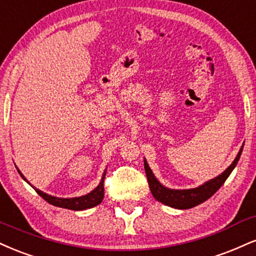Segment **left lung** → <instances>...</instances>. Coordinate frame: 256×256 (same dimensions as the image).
<instances>
[{"label": "left lung", "instance_id": "8db88e82", "mask_svg": "<svg viewBox=\"0 0 256 256\" xmlns=\"http://www.w3.org/2000/svg\"><path fill=\"white\" fill-rule=\"evenodd\" d=\"M243 146L244 144H242L241 149H240L238 154L236 155L235 160H234L232 164L223 173L216 178H211V180L206 181V182L196 187V188L190 190H172L163 186L158 178H156L155 175H154L152 170L150 169L149 164H148L146 160L144 158V168H146L148 182H149L150 190H152L154 198L158 200V202H162V204L170 206V208H178V210H187V208H194V206L206 202V200L211 198L220 188L222 184L226 182V178L232 174V172L236 167L240 158H241Z\"/></svg>", "mask_w": 256, "mask_h": 256}]
</instances>
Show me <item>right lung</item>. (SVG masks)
Masks as SVG:
<instances>
[{
	"label": "right lung",
	"instance_id": "obj_1",
	"mask_svg": "<svg viewBox=\"0 0 256 256\" xmlns=\"http://www.w3.org/2000/svg\"><path fill=\"white\" fill-rule=\"evenodd\" d=\"M18 172H19L21 178H22L27 184H30V181L24 176V174L21 173L20 169H18ZM106 172H107V168L104 169L102 178H101V181L98 182V186L92 190V192H89L88 194H84L81 196H74V198H58V196H54L48 194V193H44L42 190L36 188V187L32 186L36 190V193H38L42 199H45L46 202H48V204L58 206V208H69V210H74V211H82V210H87V208H94V206L101 204V202H102L104 196V175H106Z\"/></svg>",
	"mask_w": 256,
	"mask_h": 256
}]
</instances>
